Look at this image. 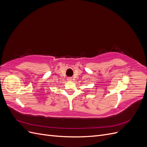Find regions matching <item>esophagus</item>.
I'll return each mask as SVG.
<instances>
[{"label": "esophagus", "instance_id": "34e87169", "mask_svg": "<svg viewBox=\"0 0 147 147\" xmlns=\"http://www.w3.org/2000/svg\"><path fill=\"white\" fill-rule=\"evenodd\" d=\"M67 80L68 81H72V77H68L67 78Z\"/></svg>", "mask_w": 147, "mask_h": 147}]
</instances>
